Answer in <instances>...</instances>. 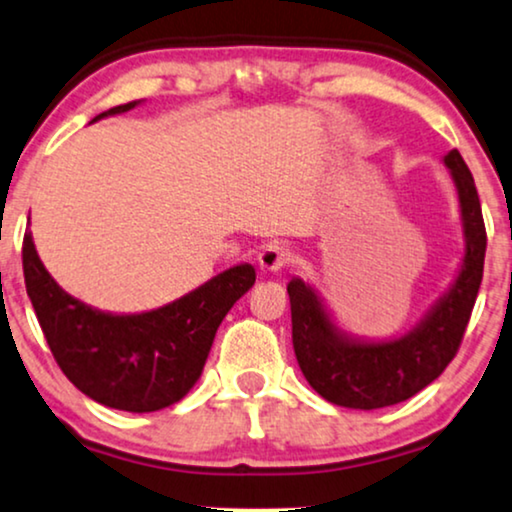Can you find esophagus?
Instances as JSON below:
<instances>
[{"instance_id":"34e87169","label":"esophagus","mask_w":512,"mask_h":512,"mask_svg":"<svg viewBox=\"0 0 512 512\" xmlns=\"http://www.w3.org/2000/svg\"><path fill=\"white\" fill-rule=\"evenodd\" d=\"M289 261H291V249L284 247V244H270V247H265L261 251V256H258V263H261V268L268 270V272L282 270Z\"/></svg>"}]
</instances>
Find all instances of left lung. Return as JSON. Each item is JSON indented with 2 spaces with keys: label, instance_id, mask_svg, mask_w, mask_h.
<instances>
[{
  "label": "left lung",
  "instance_id": "8db88e82",
  "mask_svg": "<svg viewBox=\"0 0 512 512\" xmlns=\"http://www.w3.org/2000/svg\"><path fill=\"white\" fill-rule=\"evenodd\" d=\"M459 188L466 256L449 294L411 334L388 343H357L329 322L315 291L301 280L289 282L291 338L308 383L324 400L350 409H381L409 400L433 383L459 353L480 291L487 230L473 174L459 150L444 157Z\"/></svg>",
  "mask_w": 512,
  "mask_h": 512
}]
</instances>
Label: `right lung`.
I'll return each mask as SVG.
<instances>
[{"label": "right lung", "instance_id": "obj_1", "mask_svg": "<svg viewBox=\"0 0 512 512\" xmlns=\"http://www.w3.org/2000/svg\"><path fill=\"white\" fill-rule=\"evenodd\" d=\"M134 105H117L94 119ZM23 275L53 360L72 386L105 407L136 414L164 409L188 395L218 324L256 282L251 265H235L152 313H98L53 282L39 261L32 232L23 237Z\"/></svg>", "mask_w": 512, "mask_h": 512}]
</instances>
